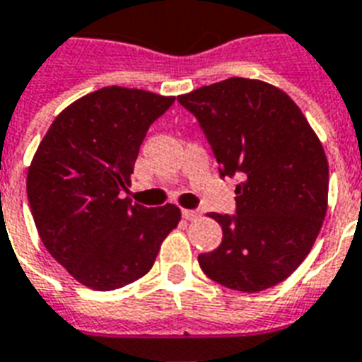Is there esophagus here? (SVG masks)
Returning <instances> with one entry per match:
<instances>
[{
  "label": "esophagus",
  "mask_w": 362,
  "mask_h": 362,
  "mask_svg": "<svg viewBox=\"0 0 362 362\" xmlns=\"http://www.w3.org/2000/svg\"><path fill=\"white\" fill-rule=\"evenodd\" d=\"M181 215H183V219L187 221H196L200 217V213L194 211V209H181Z\"/></svg>",
  "instance_id": "34e87169"
}]
</instances>
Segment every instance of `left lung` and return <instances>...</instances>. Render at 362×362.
Returning a JSON list of instances; mask_svg holds the SVG:
<instances>
[{"label": "left lung", "mask_w": 362, "mask_h": 362, "mask_svg": "<svg viewBox=\"0 0 362 362\" xmlns=\"http://www.w3.org/2000/svg\"><path fill=\"white\" fill-rule=\"evenodd\" d=\"M221 177L242 173L236 215L209 213L223 242L198 255L209 279L259 293L287 279L310 253L329 198L323 145L291 98L257 79L230 77L183 94Z\"/></svg>", "instance_id": "obj_1"}]
</instances>
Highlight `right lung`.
I'll use <instances>...</instances> for the list:
<instances>
[{
  "label": "right lung",
  "mask_w": 362,
  "mask_h": 362,
  "mask_svg": "<svg viewBox=\"0 0 362 362\" xmlns=\"http://www.w3.org/2000/svg\"><path fill=\"white\" fill-rule=\"evenodd\" d=\"M173 96L105 86L66 107L28 170V202L39 238L79 283L113 291L153 268L177 226V206L145 207L120 198L149 126Z\"/></svg>",
  "instance_id": "add662e5"
}]
</instances>
